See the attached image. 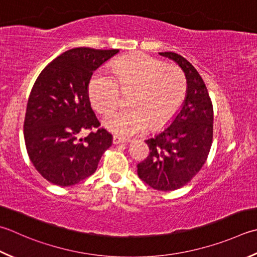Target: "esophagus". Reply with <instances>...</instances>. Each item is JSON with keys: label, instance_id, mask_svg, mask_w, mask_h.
<instances>
[{"label": "esophagus", "instance_id": "obj_1", "mask_svg": "<svg viewBox=\"0 0 257 257\" xmlns=\"http://www.w3.org/2000/svg\"><path fill=\"white\" fill-rule=\"evenodd\" d=\"M130 142V139H125V138H120L118 136H113L112 138V143L114 145H118V144H127Z\"/></svg>", "mask_w": 257, "mask_h": 257}]
</instances>
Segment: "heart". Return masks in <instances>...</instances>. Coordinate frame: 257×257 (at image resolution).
I'll use <instances>...</instances> for the list:
<instances>
[{
  "instance_id": "b5f03b06",
  "label": "heart",
  "mask_w": 257,
  "mask_h": 257,
  "mask_svg": "<svg viewBox=\"0 0 257 257\" xmlns=\"http://www.w3.org/2000/svg\"><path fill=\"white\" fill-rule=\"evenodd\" d=\"M121 89H134L124 108L108 114L104 125L124 137L144 133L152 123L158 128L172 119L185 100L187 80L182 70L167 67L147 54L117 60L111 72L99 69L89 82V97L99 113H108L121 99Z\"/></svg>"
}]
</instances>
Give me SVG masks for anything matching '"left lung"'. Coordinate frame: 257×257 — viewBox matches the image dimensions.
I'll return each instance as SVG.
<instances>
[{
  "mask_svg": "<svg viewBox=\"0 0 257 257\" xmlns=\"http://www.w3.org/2000/svg\"><path fill=\"white\" fill-rule=\"evenodd\" d=\"M159 54L182 68L187 93L170 125L145 140L150 153L137 165V173L150 187L170 192L188 184L204 166L212 147L214 113L207 88L194 65L175 52Z\"/></svg>",
  "mask_w": 257,
  "mask_h": 257,
  "instance_id": "8db88e82",
  "label": "left lung"
}]
</instances>
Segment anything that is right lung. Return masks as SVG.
Listing matches in <instances>:
<instances>
[{
  "instance_id": "right-lung-1",
  "label": "right lung",
  "mask_w": 257,
  "mask_h": 257,
  "mask_svg": "<svg viewBox=\"0 0 257 257\" xmlns=\"http://www.w3.org/2000/svg\"><path fill=\"white\" fill-rule=\"evenodd\" d=\"M119 50L75 48L45 67L35 80L27 104L24 140L35 169L44 179L68 187L91 176L112 145L90 104L93 71ZM91 130L87 138L81 134Z\"/></svg>"
}]
</instances>
